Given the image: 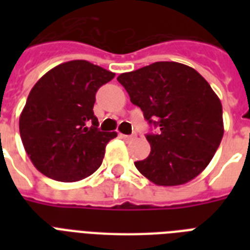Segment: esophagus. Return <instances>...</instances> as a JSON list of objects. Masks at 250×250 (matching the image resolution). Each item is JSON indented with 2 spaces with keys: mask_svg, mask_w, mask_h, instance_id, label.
<instances>
[{
  "mask_svg": "<svg viewBox=\"0 0 250 250\" xmlns=\"http://www.w3.org/2000/svg\"><path fill=\"white\" fill-rule=\"evenodd\" d=\"M119 137H121V139H123L125 141H132L136 139V136H135V135H123V133H119Z\"/></svg>",
  "mask_w": 250,
  "mask_h": 250,
  "instance_id": "esophagus-1",
  "label": "esophagus"
}]
</instances>
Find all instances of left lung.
Wrapping results in <instances>:
<instances>
[{
  "mask_svg": "<svg viewBox=\"0 0 250 250\" xmlns=\"http://www.w3.org/2000/svg\"><path fill=\"white\" fill-rule=\"evenodd\" d=\"M131 102L158 133H149L150 154L135 166L157 186H180L213 160L223 137L221 100L194 68L156 62L118 76Z\"/></svg>",
  "mask_w": 250,
  "mask_h": 250,
  "instance_id": "8db88e82",
  "label": "left lung"
}]
</instances>
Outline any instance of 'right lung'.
Instances as JSON below:
<instances>
[{"label": "right lung", "mask_w": 250, "mask_h": 250, "mask_svg": "<svg viewBox=\"0 0 250 250\" xmlns=\"http://www.w3.org/2000/svg\"><path fill=\"white\" fill-rule=\"evenodd\" d=\"M115 74L88 61L64 62L31 89L19 118L21 143L41 174L78 182L101 166L106 144L117 132L98 128L96 92Z\"/></svg>", "instance_id": "obj_1"}]
</instances>
